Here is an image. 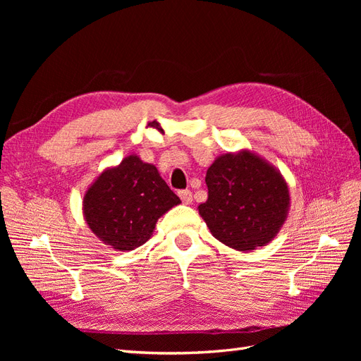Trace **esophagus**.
<instances>
[{
    "label": "esophagus",
    "instance_id": "obj_1",
    "mask_svg": "<svg viewBox=\"0 0 361 361\" xmlns=\"http://www.w3.org/2000/svg\"><path fill=\"white\" fill-rule=\"evenodd\" d=\"M179 197L182 199V202L185 204H191L192 203V192L190 190H183V191H179Z\"/></svg>",
    "mask_w": 361,
    "mask_h": 361
}]
</instances>
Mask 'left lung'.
Instances as JSON below:
<instances>
[{
  "label": "left lung",
  "instance_id": "obj_1",
  "mask_svg": "<svg viewBox=\"0 0 361 361\" xmlns=\"http://www.w3.org/2000/svg\"><path fill=\"white\" fill-rule=\"evenodd\" d=\"M199 214L211 233L238 251L269 244L285 224L290 195L283 174L248 149L218 157L206 171Z\"/></svg>",
  "mask_w": 361,
  "mask_h": 361
}]
</instances>
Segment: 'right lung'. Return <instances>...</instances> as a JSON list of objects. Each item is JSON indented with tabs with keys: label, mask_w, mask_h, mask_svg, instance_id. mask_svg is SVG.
I'll list each match as a JSON object with an SVG mask.
<instances>
[{
	"label": "right lung",
	"mask_w": 361,
	"mask_h": 361,
	"mask_svg": "<svg viewBox=\"0 0 361 361\" xmlns=\"http://www.w3.org/2000/svg\"><path fill=\"white\" fill-rule=\"evenodd\" d=\"M179 203L154 164L129 155L90 183L82 215L105 245L130 251L150 239L159 218Z\"/></svg>",
	"instance_id": "right-lung-1"
}]
</instances>
